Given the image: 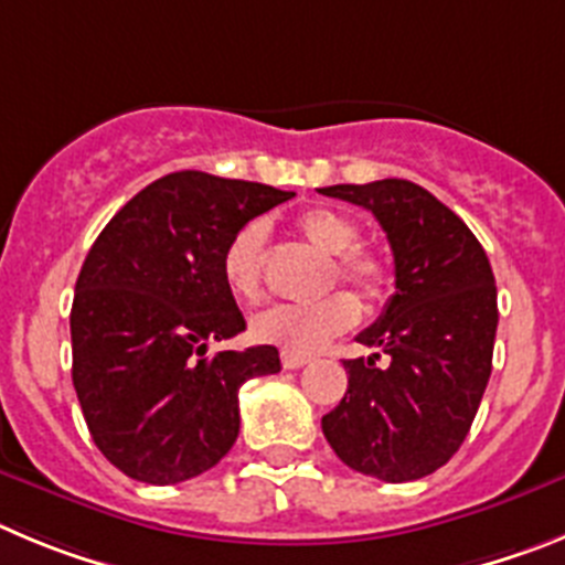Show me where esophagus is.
Here are the masks:
<instances>
[{
    "instance_id": "1",
    "label": "esophagus",
    "mask_w": 565,
    "mask_h": 565,
    "mask_svg": "<svg viewBox=\"0 0 565 565\" xmlns=\"http://www.w3.org/2000/svg\"><path fill=\"white\" fill-rule=\"evenodd\" d=\"M281 363H284V369H301V365L309 363V354L281 352Z\"/></svg>"
}]
</instances>
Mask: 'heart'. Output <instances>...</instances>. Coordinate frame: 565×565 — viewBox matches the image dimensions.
Segmentation results:
<instances>
[{
	"label": "heart",
	"mask_w": 565,
	"mask_h": 565,
	"mask_svg": "<svg viewBox=\"0 0 565 565\" xmlns=\"http://www.w3.org/2000/svg\"><path fill=\"white\" fill-rule=\"evenodd\" d=\"M295 227L309 245L320 253L334 256L329 281L352 284L363 298H377L388 287V264L371 247L358 245L360 231L354 220L332 207H309ZM264 245L267 231L258 222H250L233 233L222 253V278L238 301L256 303L264 295ZM360 307L349 292L323 295L312 303H278L264 309L250 320V332L258 343L281 345L284 352L309 354L332 340L334 334L354 327Z\"/></svg>",
	"instance_id": "b5f03b06"
}]
</instances>
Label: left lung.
<instances>
[{
  "label": "left lung",
  "mask_w": 565,
  "mask_h": 565,
  "mask_svg": "<svg viewBox=\"0 0 565 565\" xmlns=\"http://www.w3.org/2000/svg\"><path fill=\"white\" fill-rule=\"evenodd\" d=\"M374 213L394 253V295L358 340L386 354L343 360L349 388L320 419L343 465L403 484L450 461L492 371L498 327L490 258L470 227L408 180L318 188Z\"/></svg>",
  "instance_id": "left-lung-1"
}]
</instances>
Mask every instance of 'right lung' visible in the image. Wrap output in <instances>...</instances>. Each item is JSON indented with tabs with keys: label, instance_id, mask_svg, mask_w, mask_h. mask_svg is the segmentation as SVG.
<instances>
[{
	"label": "right lung",
	"instance_id": "add662e5",
	"mask_svg": "<svg viewBox=\"0 0 565 565\" xmlns=\"http://www.w3.org/2000/svg\"><path fill=\"white\" fill-rule=\"evenodd\" d=\"M292 191L174 171L131 196L75 281L73 385L100 454L146 484L220 465L238 436V388L278 374L276 345L216 352L245 332L222 278L233 233Z\"/></svg>",
	"mask_w": 565,
	"mask_h": 565
}]
</instances>
